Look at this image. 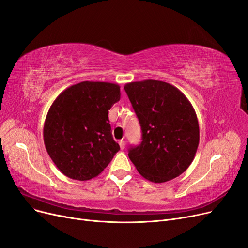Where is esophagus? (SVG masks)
<instances>
[{
	"label": "esophagus",
	"mask_w": 248,
	"mask_h": 248,
	"mask_svg": "<svg viewBox=\"0 0 248 248\" xmlns=\"http://www.w3.org/2000/svg\"><path fill=\"white\" fill-rule=\"evenodd\" d=\"M118 144H120V147H121V149H122V150H124V147H125V142L124 141V140H121V141L118 142Z\"/></svg>",
	"instance_id": "1"
}]
</instances>
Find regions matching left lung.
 Segmentation results:
<instances>
[{"label":"left lung","mask_w":248,"mask_h":248,"mask_svg":"<svg viewBox=\"0 0 248 248\" xmlns=\"http://www.w3.org/2000/svg\"><path fill=\"white\" fill-rule=\"evenodd\" d=\"M142 130V142L128 150L140 174L162 184L179 176L196 156L200 127L195 109L179 89L158 80L124 85Z\"/></svg>","instance_id":"left-lung-1"}]
</instances>
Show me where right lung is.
<instances>
[{
    "instance_id": "obj_1",
    "label": "right lung",
    "mask_w": 248,
    "mask_h": 248,
    "mask_svg": "<svg viewBox=\"0 0 248 248\" xmlns=\"http://www.w3.org/2000/svg\"><path fill=\"white\" fill-rule=\"evenodd\" d=\"M121 87L84 81L70 86L52 102L44 126L46 149L62 174L75 180L98 176L120 151L108 110L121 99Z\"/></svg>"
}]
</instances>
